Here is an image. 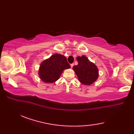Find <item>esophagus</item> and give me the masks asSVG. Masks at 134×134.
Masks as SVG:
<instances>
[{
	"mask_svg": "<svg viewBox=\"0 0 134 134\" xmlns=\"http://www.w3.org/2000/svg\"><path fill=\"white\" fill-rule=\"evenodd\" d=\"M70 65H71V67L72 68V67H73V66H74V64H73V63H72V64H70Z\"/></svg>",
	"mask_w": 134,
	"mask_h": 134,
	"instance_id": "esophagus-1",
	"label": "esophagus"
}]
</instances>
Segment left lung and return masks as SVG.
Wrapping results in <instances>:
<instances>
[{
	"mask_svg": "<svg viewBox=\"0 0 134 134\" xmlns=\"http://www.w3.org/2000/svg\"><path fill=\"white\" fill-rule=\"evenodd\" d=\"M78 64L72 69L77 75L79 81L85 85H90L98 78V70L93 63L83 55L76 58Z\"/></svg>",
	"mask_w": 134,
	"mask_h": 134,
	"instance_id": "1",
	"label": "left lung"
}]
</instances>
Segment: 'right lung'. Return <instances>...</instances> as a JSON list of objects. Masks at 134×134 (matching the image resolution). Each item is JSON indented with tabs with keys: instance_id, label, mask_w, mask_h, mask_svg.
Segmentation results:
<instances>
[{
	"instance_id": "add662e5",
	"label": "right lung",
	"mask_w": 134,
	"mask_h": 134,
	"mask_svg": "<svg viewBox=\"0 0 134 134\" xmlns=\"http://www.w3.org/2000/svg\"><path fill=\"white\" fill-rule=\"evenodd\" d=\"M70 68L64 56L55 53L41 63L38 73L41 81L51 83L58 80L65 69Z\"/></svg>"
}]
</instances>
